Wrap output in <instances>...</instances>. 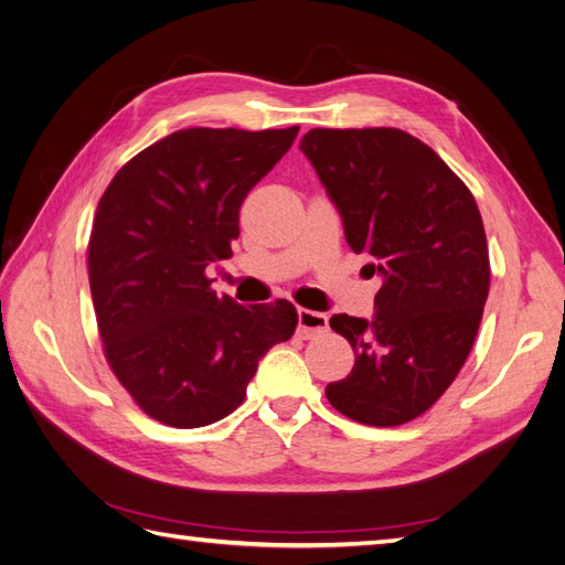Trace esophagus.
<instances>
[{"mask_svg":"<svg viewBox=\"0 0 565 565\" xmlns=\"http://www.w3.org/2000/svg\"><path fill=\"white\" fill-rule=\"evenodd\" d=\"M328 316L309 311V309H299L297 311V334L301 339H313L320 337L324 330H328Z\"/></svg>","mask_w":565,"mask_h":565,"instance_id":"1","label":"esophagus"}]
</instances>
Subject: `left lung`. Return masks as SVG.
<instances>
[{
	"label": "left lung",
	"instance_id": "8db88e82",
	"mask_svg": "<svg viewBox=\"0 0 565 565\" xmlns=\"http://www.w3.org/2000/svg\"><path fill=\"white\" fill-rule=\"evenodd\" d=\"M299 150L349 247L382 278L372 320L330 318L355 363L324 396L361 424H405L446 393L473 347L490 287L481 212L452 169L401 129H311Z\"/></svg>",
	"mask_w": 565,
	"mask_h": 565
}]
</instances>
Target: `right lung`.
<instances>
[{"instance_id":"1","label":"right lung","mask_w":565,"mask_h":565,"mask_svg":"<svg viewBox=\"0 0 565 565\" xmlns=\"http://www.w3.org/2000/svg\"><path fill=\"white\" fill-rule=\"evenodd\" d=\"M297 131H174L100 198L89 241L98 332L115 377L152 419L177 429L224 419L266 351L295 334L292 303L216 297L204 268L231 254L243 200Z\"/></svg>"}]
</instances>
